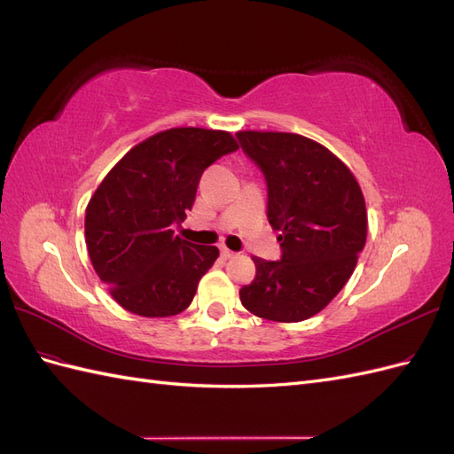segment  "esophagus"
Returning <instances> with one entry per match:
<instances>
[{
  "mask_svg": "<svg viewBox=\"0 0 454 454\" xmlns=\"http://www.w3.org/2000/svg\"><path fill=\"white\" fill-rule=\"evenodd\" d=\"M235 255H237V254L232 252V250H229V248H222V257H223V259H232Z\"/></svg>",
  "mask_w": 454,
  "mask_h": 454,
  "instance_id": "esophagus-1",
  "label": "esophagus"
}]
</instances>
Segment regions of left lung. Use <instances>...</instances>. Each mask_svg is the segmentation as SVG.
<instances>
[{
  "mask_svg": "<svg viewBox=\"0 0 454 454\" xmlns=\"http://www.w3.org/2000/svg\"><path fill=\"white\" fill-rule=\"evenodd\" d=\"M263 172L267 217L280 232L278 261L254 257L240 301L259 318L301 322L318 314L354 272L367 237L362 189L332 151L290 132H237Z\"/></svg>",
  "mask_w": 454,
  "mask_h": 454,
  "instance_id": "obj_1",
  "label": "left lung"
}]
</instances>
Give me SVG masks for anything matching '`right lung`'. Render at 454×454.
Returning a JSON list of instances; mask_svg holds the SVG:
<instances>
[{
  "mask_svg": "<svg viewBox=\"0 0 454 454\" xmlns=\"http://www.w3.org/2000/svg\"><path fill=\"white\" fill-rule=\"evenodd\" d=\"M237 149L229 132L170 129L132 147L104 177L87 206L85 239L122 309L162 318L191 305L219 250L172 229L193 208L202 172Z\"/></svg>",
  "mask_w": 454,
  "mask_h": 454,
  "instance_id": "right-lung-1",
  "label": "right lung"
}]
</instances>
